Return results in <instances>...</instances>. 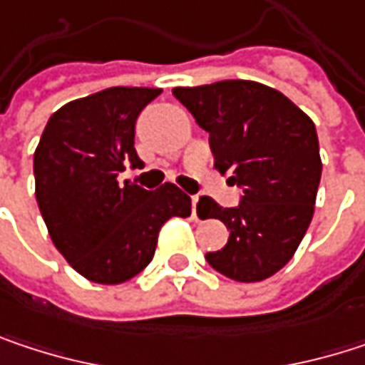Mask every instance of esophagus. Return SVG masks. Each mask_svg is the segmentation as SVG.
Listing matches in <instances>:
<instances>
[{
	"mask_svg": "<svg viewBox=\"0 0 365 365\" xmlns=\"http://www.w3.org/2000/svg\"><path fill=\"white\" fill-rule=\"evenodd\" d=\"M196 205H198V196H192V215H194V220H198V215H196Z\"/></svg>",
	"mask_w": 365,
	"mask_h": 365,
	"instance_id": "esophagus-1",
	"label": "esophagus"
}]
</instances>
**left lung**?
<instances>
[{"instance_id":"1","label":"left lung","mask_w":365,"mask_h":365,"mask_svg":"<svg viewBox=\"0 0 365 365\" xmlns=\"http://www.w3.org/2000/svg\"><path fill=\"white\" fill-rule=\"evenodd\" d=\"M173 95L209 133L220 173H232L243 190L241 202L226 209L200 196L198 217H215L230 232L205 259L235 281L268 279L292 259L313 220L322 180L313 120L283 93L250 80L173 88Z\"/></svg>"}]
</instances>
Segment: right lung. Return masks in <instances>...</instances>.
Wrapping results in <instances>:
<instances>
[{
  "mask_svg": "<svg viewBox=\"0 0 365 365\" xmlns=\"http://www.w3.org/2000/svg\"><path fill=\"white\" fill-rule=\"evenodd\" d=\"M160 88L113 86L56 110L34 156L36 198L50 239L82 277L115 285L154 257L169 217H187L192 200L173 183L143 190L118 175L143 160L135 124Z\"/></svg>",
  "mask_w": 365,
  "mask_h": 365,
  "instance_id": "right-lung-1",
  "label": "right lung"
}]
</instances>
